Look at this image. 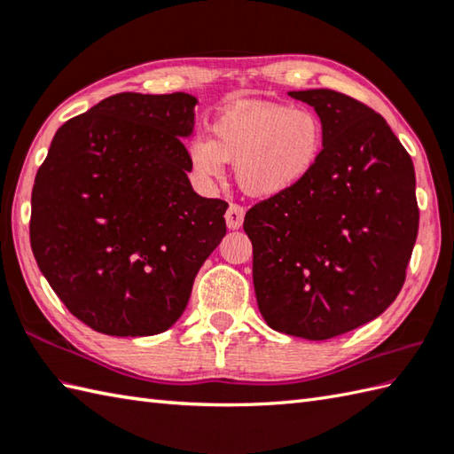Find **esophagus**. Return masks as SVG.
Masks as SVG:
<instances>
[{"label": "esophagus", "instance_id": "1", "mask_svg": "<svg viewBox=\"0 0 454 454\" xmlns=\"http://www.w3.org/2000/svg\"><path fill=\"white\" fill-rule=\"evenodd\" d=\"M244 215H246V208L244 207H239V205H230L228 207V210H226V215H224V218H226V226L230 228V230H238V228H242V224H244Z\"/></svg>", "mask_w": 454, "mask_h": 454}]
</instances>
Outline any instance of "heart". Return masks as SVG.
Instances as JSON below:
<instances>
[{
	"mask_svg": "<svg viewBox=\"0 0 454 454\" xmlns=\"http://www.w3.org/2000/svg\"><path fill=\"white\" fill-rule=\"evenodd\" d=\"M324 150V127L306 107L281 103H239L222 111L208 138L189 146V168L212 183L236 163L239 187L254 197H275L310 177Z\"/></svg>",
	"mask_w": 454,
	"mask_h": 454,
	"instance_id": "b5f03b06",
	"label": "heart"
}]
</instances>
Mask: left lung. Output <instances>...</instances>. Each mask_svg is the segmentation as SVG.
Listing matches in <instances>:
<instances>
[{
	"label": "left lung",
	"instance_id": "left-lung-1",
	"mask_svg": "<svg viewBox=\"0 0 454 454\" xmlns=\"http://www.w3.org/2000/svg\"><path fill=\"white\" fill-rule=\"evenodd\" d=\"M288 95L320 117L322 158L301 185L249 208L244 230L267 325L322 341L396 301L419 226L416 171L364 103L333 90Z\"/></svg>",
	"mask_w": 454,
	"mask_h": 454
}]
</instances>
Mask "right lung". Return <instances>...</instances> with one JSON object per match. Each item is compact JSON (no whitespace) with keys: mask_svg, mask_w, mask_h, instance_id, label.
I'll use <instances>...</instances> for the list:
<instances>
[{"mask_svg":"<svg viewBox=\"0 0 454 454\" xmlns=\"http://www.w3.org/2000/svg\"><path fill=\"white\" fill-rule=\"evenodd\" d=\"M187 93H117L64 122L38 168L31 247L78 320L119 337L179 320L200 265L226 234L228 202L199 197L181 138Z\"/></svg>","mask_w":454,"mask_h":454,"instance_id":"right-lung-1","label":"right lung"}]
</instances>
